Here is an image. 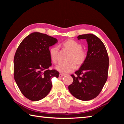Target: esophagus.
Returning <instances> with one entry per match:
<instances>
[{
    "mask_svg": "<svg viewBox=\"0 0 124 124\" xmlns=\"http://www.w3.org/2000/svg\"><path fill=\"white\" fill-rule=\"evenodd\" d=\"M65 76V75L62 74V73H60V74H59V77H63V76Z\"/></svg>",
    "mask_w": 124,
    "mask_h": 124,
    "instance_id": "esophagus-1",
    "label": "esophagus"
}]
</instances>
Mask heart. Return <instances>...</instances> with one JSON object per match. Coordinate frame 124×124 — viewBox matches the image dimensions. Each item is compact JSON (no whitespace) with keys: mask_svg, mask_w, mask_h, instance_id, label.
Instances as JSON below:
<instances>
[{"mask_svg":"<svg viewBox=\"0 0 124 124\" xmlns=\"http://www.w3.org/2000/svg\"><path fill=\"white\" fill-rule=\"evenodd\" d=\"M62 46L65 49L70 52L68 62H61L56 66V69L60 72L67 74L75 70L76 65L81 66L86 58V52L82 48L81 43L72 39H69L64 41ZM59 49L57 46H53L49 49V55L51 60L54 63L59 61Z\"/></svg>","mask_w":124,"mask_h":124,"instance_id":"1","label":"heart"}]
</instances>
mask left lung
<instances>
[{
	"label": "left lung",
	"instance_id": "left-lung-1",
	"mask_svg": "<svg viewBox=\"0 0 124 124\" xmlns=\"http://www.w3.org/2000/svg\"><path fill=\"white\" fill-rule=\"evenodd\" d=\"M77 38L86 39L88 51L85 61L75 76L71 75L73 80L69 90L76 98L88 101L98 96L107 81L109 58L102 41L94 35H81Z\"/></svg>",
	"mask_w": 124,
	"mask_h": 124
}]
</instances>
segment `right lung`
Listing matches in <instances>:
<instances>
[{
    "label": "right lung",
    "instance_id": "1",
    "mask_svg": "<svg viewBox=\"0 0 124 124\" xmlns=\"http://www.w3.org/2000/svg\"><path fill=\"white\" fill-rule=\"evenodd\" d=\"M57 39L47 34L35 32L19 44L14 60V78L22 94L30 100L37 101L48 94L52 88V78L59 72L52 66L50 46Z\"/></svg>",
    "mask_w": 124,
    "mask_h": 124
}]
</instances>
